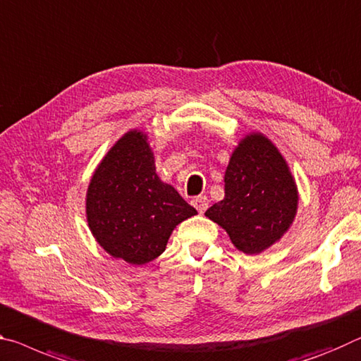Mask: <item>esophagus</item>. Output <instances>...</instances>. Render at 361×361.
Returning a JSON list of instances; mask_svg holds the SVG:
<instances>
[{
    "label": "esophagus",
    "instance_id": "1",
    "mask_svg": "<svg viewBox=\"0 0 361 361\" xmlns=\"http://www.w3.org/2000/svg\"><path fill=\"white\" fill-rule=\"evenodd\" d=\"M191 204L196 207L199 214H204V212L209 207V199H207V196H196V197H192Z\"/></svg>",
    "mask_w": 361,
    "mask_h": 361
}]
</instances>
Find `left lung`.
Listing matches in <instances>:
<instances>
[{
    "instance_id": "obj_1",
    "label": "left lung",
    "mask_w": 361,
    "mask_h": 361,
    "mask_svg": "<svg viewBox=\"0 0 361 361\" xmlns=\"http://www.w3.org/2000/svg\"><path fill=\"white\" fill-rule=\"evenodd\" d=\"M297 191L281 154L262 135H250L233 152L225 199L205 215L219 223L244 254H259L288 231Z\"/></svg>"
}]
</instances>
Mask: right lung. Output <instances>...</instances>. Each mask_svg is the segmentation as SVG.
Instances as JSON below:
<instances>
[{
  "instance_id": "add662e5",
  "label": "right lung",
  "mask_w": 361,
  "mask_h": 361,
  "mask_svg": "<svg viewBox=\"0 0 361 361\" xmlns=\"http://www.w3.org/2000/svg\"><path fill=\"white\" fill-rule=\"evenodd\" d=\"M197 212L156 175L140 131L120 140L91 178L87 215L91 233L112 257L142 265L165 250L173 228Z\"/></svg>"
}]
</instances>
